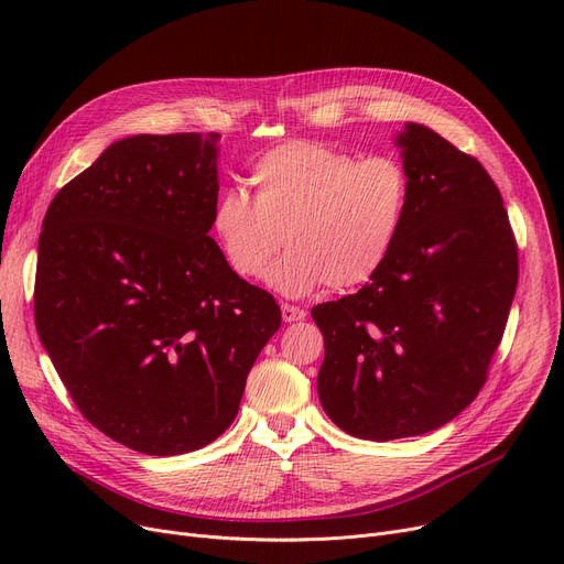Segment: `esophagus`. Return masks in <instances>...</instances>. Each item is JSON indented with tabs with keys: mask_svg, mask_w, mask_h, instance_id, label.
<instances>
[{
	"mask_svg": "<svg viewBox=\"0 0 564 564\" xmlns=\"http://www.w3.org/2000/svg\"><path fill=\"white\" fill-rule=\"evenodd\" d=\"M281 313H283L285 322H300V319L306 317V311L300 308V306H294V304H283Z\"/></svg>",
	"mask_w": 564,
	"mask_h": 564,
	"instance_id": "1",
	"label": "esophagus"
}]
</instances>
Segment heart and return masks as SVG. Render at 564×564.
Here are the masks:
<instances>
[{
    "label": "heart",
    "instance_id": "obj_1",
    "mask_svg": "<svg viewBox=\"0 0 564 564\" xmlns=\"http://www.w3.org/2000/svg\"><path fill=\"white\" fill-rule=\"evenodd\" d=\"M253 198L228 187L213 226L232 270L264 274L283 247L290 251L267 281L288 297L322 283L332 290L370 281L389 260L409 210L411 183L391 155H357L327 143L294 139L251 164Z\"/></svg>",
    "mask_w": 564,
    "mask_h": 564
}]
</instances>
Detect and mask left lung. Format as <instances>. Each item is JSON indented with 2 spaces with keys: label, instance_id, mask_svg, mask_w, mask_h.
<instances>
[{
  "label": "left lung",
  "instance_id": "1",
  "mask_svg": "<svg viewBox=\"0 0 564 564\" xmlns=\"http://www.w3.org/2000/svg\"><path fill=\"white\" fill-rule=\"evenodd\" d=\"M395 143L411 194L389 260L357 294L311 311L324 336L322 409L368 441L432 432L476 400L519 281L512 226L485 166L419 123Z\"/></svg>",
  "mask_w": 564,
  "mask_h": 564
}]
</instances>
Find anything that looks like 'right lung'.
Returning a JSON list of instances; mask_svg holds the SVG:
<instances>
[{
    "label": "right lung",
    "instance_id": "right-lung-1",
    "mask_svg": "<svg viewBox=\"0 0 564 564\" xmlns=\"http://www.w3.org/2000/svg\"><path fill=\"white\" fill-rule=\"evenodd\" d=\"M217 132L137 134L58 189L39 240L34 313L82 416L143 455L224 434L281 327L270 292L213 240Z\"/></svg>",
    "mask_w": 564,
    "mask_h": 564
}]
</instances>
